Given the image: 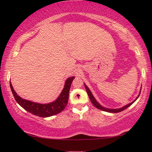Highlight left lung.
<instances>
[{"label": "left lung", "instance_id": "8db88e82", "mask_svg": "<svg viewBox=\"0 0 152 152\" xmlns=\"http://www.w3.org/2000/svg\"><path fill=\"white\" fill-rule=\"evenodd\" d=\"M84 86H85V88H86V92H87V93H88V95L89 98H90L91 102L93 103V104L94 105L95 107L97 108V109H99V110H102V111H104L109 112V113H118V112H121V111H124V110H125L126 109H127V108H128L129 107V106L132 105V104L134 103V102L136 101L137 99H138V97H139V95H140V94H139L138 96L137 97V98H136V99H135V100H134V102H132L129 103V104H127V105L124 106V107H123L120 108V109H106V108L102 107V106H101L100 104H99L98 102H97L96 101V99H95V97L93 96V95H92V93H91V91L89 90V88H88V87L86 86V85L84 84Z\"/></svg>", "mask_w": 152, "mask_h": 152}]
</instances>
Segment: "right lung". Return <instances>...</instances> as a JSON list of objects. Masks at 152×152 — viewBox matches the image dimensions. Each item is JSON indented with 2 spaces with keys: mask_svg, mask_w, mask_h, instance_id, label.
<instances>
[{
  "mask_svg": "<svg viewBox=\"0 0 152 152\" xmlns=\"http://www.w3.org/2000/svg\"><path fill=\"white\" fill-rule=\"evenodd\" d=\"M74 77H71L67 79L66 81L64 88L59 97L53 102L46 104H41L32 102L31 101L22 99L21 97L16 94L15 91L14 90L13 87H12L11 82H10V84L12 94H13L15 100L18 104L21 106L25 110L30 112L33 115H37L39 117L46 118L59 113L60 112H61L65 109L68 104L70 86H71L72 82L74 80Z\"/></svg>",
  "mask_w": 152,
  "mask_h": 152,
  "instance_id": "right-lung-1",
  "label": "right lung"
}]
</instances>
